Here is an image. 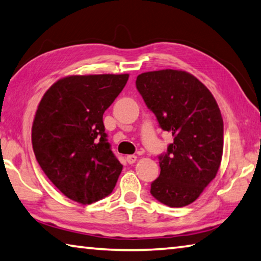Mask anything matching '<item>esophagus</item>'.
I'll return each instance as SVG.
<instances>
[{
  "instance_id": "34e87169",
  "label": "esophagus",
  "mask_w": 261,
  "mask_h": 261,
  "mask_svg": "<svg viewBox=\"0 0 261 261\" xmlns=\"http://www.w3.org/2000/svg\"><path fill=\"white\" fill-rule=\"evenodd\" d=\"M136 160H137V156L134 155V154H132V155H127L126 156V162L130 163V165H132V163H135Z\"/></svg>"
}]
</instances>
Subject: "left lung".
<instances>
[{"label": "left lung", "mask_w": 261, "mask_h": 261, "mask_svg": "<svg viewBox=\"0 0 261 261\" xmlns=\"http://www.w3.org/2000/svg\"><path fill=\"white\" fill-rule=\"evenodd\" d=\"M136 86L162 130L174 141L159 156L160 176L151 193L169 207L191 204L220 168L223 121L218 103L204 84L182 70H159L137 77Z\"/></svg>", "instance_id": "8db88e82"}]
</instances>
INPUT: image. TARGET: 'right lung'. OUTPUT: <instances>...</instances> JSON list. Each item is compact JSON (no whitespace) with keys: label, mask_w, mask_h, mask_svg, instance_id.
<instances>
[{"label":"right lung","mask_w":261,"mask_h":261,"mask_svg":"<svg viewBox=\"0 0 261 261\" xmlns=\"http://www.w3.org/2000/svg\"><path fill=\"white\" fill-rule=\"evenodd\" d=\"M127 79V73L64 77L38 106L32 125L35 158L50 182L79 204L107 197L122 171L102 117Z\"/></svg>","instance_id":"right-lung-1"}]
</instances>
